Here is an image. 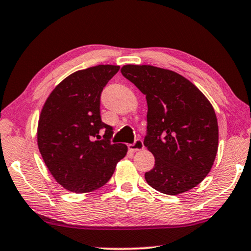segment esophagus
I'll return each instance as SVG.
<instances>
[{
    "instance_id": "obj_1",
    "label": "esophagus",
    "mask_w": 251,
    "mask_h": 251,
    "mask_svg": "<svg viewBox=\"0 0 251 251\" xmlns=\"http://www.w3.org/2000/svg\"><path fill=\"white\" fill-rule=\"evenodd\" d=\"M144 149V143L142 140H136L133 144L128 145V150L132 151V152H138V151H142Z\"/></svg>"
}]
</instances>
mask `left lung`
Here are the masks:
<instances>
[{
  "label": "left lung",
  "mask_w": 251,
  "mask_h": 251,
  "mask_svg": "<svg viewBox=\"0 0 251 251\" xmlns=\"http://www.w3.org/2000/svg\"><path fill=\"white\" fill-rule=\"evenodd\" d=\"M121 73L146 97L144 145L155 157L146 182L169 196L193 189L208 176L218 152V121L211 102L176 71L126 65Z\"/></svg>",
  "instance_id": "left-lung-1"
}]
</instances>
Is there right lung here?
Here are the masks:
<instances>
[{
  "label": "right lung",
  "mask_w": 251,
  "mask_h": 251,
  "mask_svg": "<svg viewBox=\"0 0 251 251\" xmlns=\"http://www.w3.org/2000/svg\"><path fill=\"white\" fill-rule=\"evenodd\" d=\"M119 66L99 65L78 70L47 98L38 123V147L48 170L66 190L87 193L105 185L125 144H111L113 127L100 118V94ZM105 129V140L99 132Z\"/></svg>",
  "instance_id": "right-lung-1"
}]
</instances>
